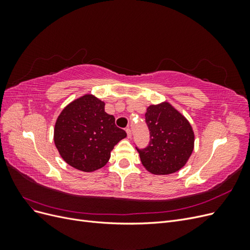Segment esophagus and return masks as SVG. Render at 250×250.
<instances>
[{
    "label": "esophagus",
    "instance_id": "esophagus-1",
    "mask_svg": "<svg viewBox=\"0 0 250 250\" xmlns=\"http://www.w3.org/2000/svg\"><path fill=\"white\" fill-rule=\"evenodd\" d=\"M126 132H127V137L128 138H131V129H130V128L129 127H128V128H126Z\"/></svg>",
    "mask_w": 250,
    "mask_h": 250
}]
</instances>
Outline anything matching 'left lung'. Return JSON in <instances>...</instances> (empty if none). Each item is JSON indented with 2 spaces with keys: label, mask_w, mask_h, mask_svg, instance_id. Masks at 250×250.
Returning a JSON list of instances; mask_svg holds the SVG:
<instances>
[{
  "label": "left lung",
  "mask_w": 250,
  "mask_h": 250,
  "mask_svg": "<svg viewBox=\"0 0 250 250\" xmlns=\"http://www.w3.org/2000/svg\"><path fill=\"white\" fill-rule=\"evenodd\" d=\"M145 121L150 142L146 148L135 147L144 167L156 175L180 170L194 149V132L188 121L168 102L150 105Z\"/></svg>",
  "instance_id": "1"
}]
</instances>
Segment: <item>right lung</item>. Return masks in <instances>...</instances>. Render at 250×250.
<instances>
[{
	"mask_svg": "<svg viewBox=\"0 0 250 250\" xmlns=\"http://www.w3.org/2000/svg\"><path fill=\"white\" fill-rule=\"evenodd\" d=\"M105 103L93 95L71 102L58 116L54 143L59 154L75 169L93 172L104 167L110 151L126 138L115 124V117L104 110Z\"/></svg>",
	"mask_w": 250,
	"mask_h": 250,
	"instance_id": "obj_1",
	"label": "right lung"
}]
</instances>
